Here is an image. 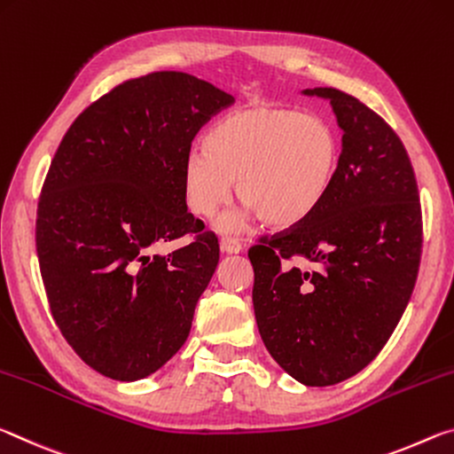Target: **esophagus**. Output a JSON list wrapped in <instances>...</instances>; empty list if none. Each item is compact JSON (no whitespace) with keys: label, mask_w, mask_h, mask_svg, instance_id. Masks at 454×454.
Here are the masks:
<instances>
[{"label":"esophagus","mask_w":454,"mask_h":454,"mask_svg":"<svg viewBox=\"0 0 454 454\" xmlns=\"http://www.w3.org/2000/svg\"><path fill=\"white\" fill-rule=\"evenodd\" d=\"M243 247H241V243L235 239V237H223L221 239V251L223 254H239Z\"/></svg>","instance_id":"34e87169"}]
</instances>
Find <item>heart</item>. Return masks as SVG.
<instances>
[{
    "label": "heart",
    "mask_w": 454,
    "mask_h": 454,
    "mask_svg": "<svg viewBox=\"0 0 454 454\" xmlns=\"http://www.w3.org/2000/svg\"><path fill=\"white\" fill-rule=\"evenodd\" d=\"M183 167L184 200L197 217H213L237 197L267 227H292L328 195L340 167V137L319 114L292 108L237 110L215 122ZM239 215L223 217L235 231Z\"/></svg>",
    "instance_id": "obj_1"
}]
</instances>
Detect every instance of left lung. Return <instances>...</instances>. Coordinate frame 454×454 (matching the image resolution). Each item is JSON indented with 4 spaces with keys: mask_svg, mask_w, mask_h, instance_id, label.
Wrapping results in <instances>:
<instances>
[{
    "mask_svg": "<svg viewBox=\"0 0 454 454\" xmlns=\"http://www.w3.org/2000/svg\"><path fill=\"white\" fill-rule=\"evenodd\" d=\"M301 94L330 100L344 132L336 181L306 219L247 255L271 358L297 382L332 386L366 368L403 317L419 276L422 215L396 132L336 88Z\"/></svg>",
    "mask_w": 454,
    "mask_h": 454,
    "instance_id": "8db88e82",
    "label": "left lung"
}]
</instances>
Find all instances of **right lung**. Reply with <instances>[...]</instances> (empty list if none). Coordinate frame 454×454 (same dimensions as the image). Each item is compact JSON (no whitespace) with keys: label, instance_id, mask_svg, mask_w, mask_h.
<instances>
[{"label":"right lung","instance_id":"right-lung-1","mask_svg":"<svg viewBox=\"0 0 454 454\" xmlns=\"http://www.w3.org/2000/svg\"><path fill=\"white\" fill-rule=\"evenodd\" d=\"M235 98L184 72L126 80L66 132L43 181L35 249L51 316L102 376H151L187 341L219 241L187 211L191 143ZM196 239L168 256L153 245Z\"/></svg>","mask_w":454,"mask_h":454}]
</instances>
